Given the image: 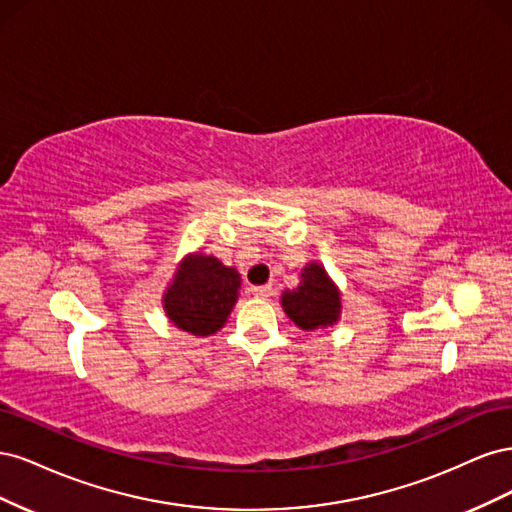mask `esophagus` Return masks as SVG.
I'll return each instance as SVG.
<instances>
[{"mask_svg": "<svg viewBox=\"0 0 512 512\" xmlns=\"http://www.w3.org/2000/svg\"><path fill=\"white\" fill-rule=\"evenodd\" d=\"M256 299H267V297H271V292H273V288L269 286V284H265V286H252V290H250Z\"/></svg>", "mask_w": 512, "mask_h": 512, "instance_id": "esophagus-1", "label": "esophagus"}]
</instances>
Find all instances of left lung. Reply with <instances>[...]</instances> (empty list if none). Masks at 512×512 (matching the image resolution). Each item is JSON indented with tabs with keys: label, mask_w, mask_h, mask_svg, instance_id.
<instances>
[{
	"label": "left lung",
	"mask_w": 512,
	"mask_h": 512,
	"mask_svg": "<svg viewBox=\"0 0 512 512\" xmlns=\"http://www.w3.org/2000/svg\"><path fill=\"white\" fill-rule=\"evenodd\" d=\"M282 309L303 331L327 329L342 318V292L324 265L312 260L301 269L299 286L282 292Z\"/></svg>",
	"instance_id": "obj_1"
}]
</instances>
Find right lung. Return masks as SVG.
Listing matches in <instances>:
<instances>
[{"label": "right lung", "mask_w": 512, "mask_h": 512, "mask_svg": "<svg viewBox=\"0 0 512 512\" xmlns=\"http://www.w3.org/2000/svg\"><path fill=\"white\" fill-rule=\"evenodd\" d=\"M241 275L215 256L192 252L177 265L162 294V307L173 327L196 337L218 333L239 299Z\"/></svg>", "instance_id": "right-lung-1"}]
</instances>
